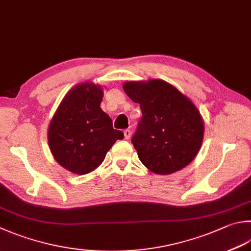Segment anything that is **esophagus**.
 Listing matches in <instances>:
<instances>
[{
    "mask_svg": "<svg viewBox=\"0 0 251 251\" xmlns=\"http://www.w3.org/2000/svg\"><path fill=\"white\" fill-rule=\"evenodd\" d=\"M124 134H125V138H126V140L131 139V131H130L129 129H126V130L124 131Z\"/></svg>",
    "mask_w": 251,
    "mask_h": 251,
    "instance_id": "1",
    "label": "esophagus"
}]
</instances>
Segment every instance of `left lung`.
<instances>
[{
	"label": "left lung",
	"mask_w": 251,
	"mask_h": 251,
	"mask_svg": "<svg viewBox=\"0 0 251 251\" xmlns=\"http://www.w3.org/2000/svg\"><path fill=\"white\" fill-rule=\"evenodd\" d=\"M122 87L140 103L143 115L132 138L142 164L157 175H170L190 164L204 135V122L195 103L163 79L130 81Z\"/></svg>",
	"instance_id": "obj_1"
}]
</instances>
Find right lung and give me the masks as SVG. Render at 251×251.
<instances>
[{
    "instance_id": "obj_1",
    "label": "right lung",
    "mask_w": 251,
    "mask_h": 251,
    "mask_svg": "<svg viewBox=\"0 0 251 251\" xmlns=\"http://www.w3.org/2000/svg\"><path fill=\"white\" fill-rule=\"evenodd\" d=\"M102 97L100 85L91 82L75 85L50 121L51 154L61 166L75 175L94 172L116 141L124 139V133L113 129L110 117L100 108Z\"/></svg>"
}]
</instances>
